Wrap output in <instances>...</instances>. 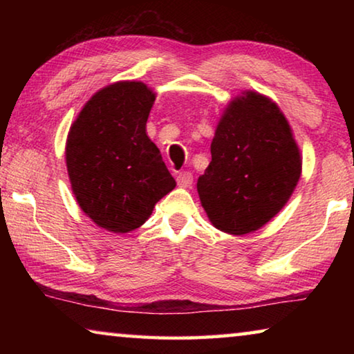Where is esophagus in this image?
<instances>
[{
	"label": "esophagus",
	"instance_id": "1",
	"mask_svg": "<svg viewBox=\"0 0 354 354\" xmlns=\"http://www.w3.org/2000/svg\"><path fill=\"white\" fill-rule=\"evenodd\" d=\"M176 181L179 185H181V187H190L192 183H194V175H192L190 171H181V173H178Z\"/></svg>",
	"mask_w": 354,
	"mask_h": 354
}]
</instances>
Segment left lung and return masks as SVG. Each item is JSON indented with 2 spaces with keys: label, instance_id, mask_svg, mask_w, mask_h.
I'll use <instances>...</instances> for the list:
<instances>
[{
  "label": "left lung",
  "instance_id": "8db88e82",
  "mask_svg": "<svg viewBox=\"0 0 354 354\" xmlns=\"http://www.w3.org/2000/svg\"><path fill=\"white\" fill-rule=\"evenodd\" d=\"M211 154L196 189L212 225L230 234H248L273 218L301 175L299 149L286 117L254 92L227 106Z\"/></svg>",
  "mask_w": 354,
  "mask_h": 354
}]
</instances>
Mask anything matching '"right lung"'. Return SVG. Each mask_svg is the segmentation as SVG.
<instances>
[{
	"mask_svg": "<svg viewBox=\"0 0 354 354\" xmlns=\"http://www.w3.org/2000/svg\"><path fill=\"white\" fill-rule=\"evenodd\" d=\"M153 103L143 82H115L95 93L70 128L65 159L71 189L82 211L107 231L142 226L176 185L147 136Z\"/></svg>",
	"mask_w": 354,
	"mask_h": 354,
	"instance_id": "right-lung-1",
	"label": "right lung"
}]
</instances>
